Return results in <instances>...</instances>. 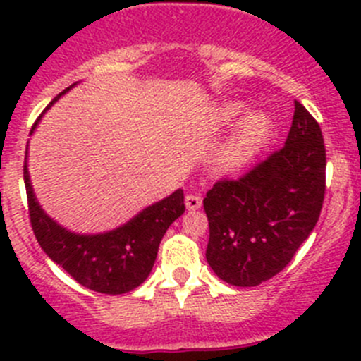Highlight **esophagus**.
I'll use <instances>...</instances> for the list:
<instances>
[{
	"label": "esophagus",
	"instance_id": "obj_1",
	"mask_svg": "<svg viewBox=\"0 0 361 361\" xmlns=\"http://www.w3.org/2000/svg\"><path fill=\"white\" fill-rule=\"evenodd\" d=\"M185 206H187V209L195 211V209H199V207L202 206V199L199 197V195L188 194L187 197H185Z\"/></svg>",
	"mask_w": 361,
	"mask_h": 361
}]
</instances>
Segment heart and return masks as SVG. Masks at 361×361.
<instances>
[{
	"label": "heart",
	"mask_w": 361,
	"mask_h": 361,
	"mask_svg": "<svg viewBox=\"0 0 361 361\" xmlns=\"http://www.w3.org/2000/svg\"><path fill=\"white\" fill-rule=\"evenodd\" d=\"M248 106L241 101H227L214 108L211 115L213 129H225L238 122ZM272 130L269 115L262 111H251L235 126L234 133L218 154V166L224 171H238L245 167L260 152Z\"/></svg>",
	"instance_id": "obj_1"
}]
</instances>
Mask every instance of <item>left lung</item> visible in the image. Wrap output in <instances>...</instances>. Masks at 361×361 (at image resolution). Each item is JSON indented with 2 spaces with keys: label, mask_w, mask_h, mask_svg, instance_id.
Listing matches in <instances>:
<instances>
[{
  "label": "left lung",
  "mask_w": 361,
  "mask_h": 361,
  "mask_svg": "<svg viewBox=\"0 0 361 361\" xmlns=\"http://www.w3.org/2000/svg\"><path fill=\"white\" fill-rule=\"evenodd\" d=\"M325 167L322 129L295 101L285 147L206 194V258L214 274L228 285L257 286L281 272L322 213Z\"/></svg>",
  "instance_id": "8db88e82"
}]
</instances>
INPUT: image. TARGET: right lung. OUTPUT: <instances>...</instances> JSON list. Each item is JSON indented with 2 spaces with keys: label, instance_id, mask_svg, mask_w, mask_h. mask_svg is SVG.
Returning <instances> with one entry per match:
<instances>
[{
  "label": "right lung",
  "instance_id": "obj_1",
  "mask_svg": "<svg viewBox=\"0 0 361 361\" xmlns=\"http://www.w3.org/2000/svg\"><path fill=\"white\" fill-rule=\"evenodd\" d=\"M75 85L73 83L64 89L47 110ZM39 120L42 115L32 126L31 134ZM24 183L31 227L42 250L75 281L97 293L120 295L137 288L152 272L159 245L169 225L185 213L183 190L178 188L169 197L145 207L127 224L113 231L76 234L50 218L36 201L27 171V152L24 160Z\"/></svg>",
  "mask_w": 361,
  "mask_h": 361
}]
</instances>
